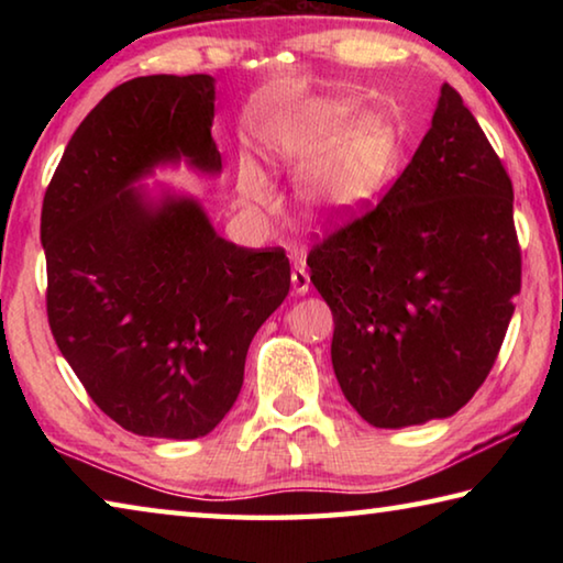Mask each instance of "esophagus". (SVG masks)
Segmentation results:
<instances>
[{
  "mask_svg": "<svg viewBox=\"0 0 563 563\" xmlns=\"http://www.w3.org/2000/svg\"><path fill=\"white\" fill-rule=\"evenodd\" d=\"M290 280H292V290L298 295H305L310 290V273L305 271V265H295L290 273Z\"/></svg>",
  "mask_w": 563,
  "mask_h": 563,
  "instance_id": "obj_1",
  "label": "esophagus"
}]
</instances>
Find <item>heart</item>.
I'll list each match as a JSON object with an SVG mask.
<instances>
[{
	"instance_id": "heart-1",
	"label": "heart",
	"mask_w": 563,
	"mask_h": 563,
	"mask_svg": "<svg viewBox=\"0 0 563 563\" xmlns=\"http://www.w3.org/2000/svg\"><path fill=\"white\" fill-rule=\"evenodd\" d=\"M347 99H312L268 129L271 156L290 174H308L305 196L316 206L352 208L383 180L393 139L375 119H355ZM238 190L247 203L271 206L273 186L255 158H238Z\"/></svg>"
}]
</instances>
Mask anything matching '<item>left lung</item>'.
<instances>
[{"instance_id":"left-lung-1","label":"left lung","mask_w":563,"mask_h":563,"mask_svg":"<svg viewBox=\"0 0 563 563\" xmlns=\"http://www.w3.org/2000/svg\"><path fill=\"white\" fill-rule=\"evenodd\" d=\"M335 318L332 367L373 427L454 415L497 362L521 288L514 188L460 93L383 201L308 253Z\"/></svg>"}]
</instances>
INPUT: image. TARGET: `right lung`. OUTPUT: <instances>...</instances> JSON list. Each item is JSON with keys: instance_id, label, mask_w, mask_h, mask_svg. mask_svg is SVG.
<instances>
[{"instance_id": "right-lung-1", "label": "right lung", "mask_w": 563, "mask_h": 563, "mask_svg": "<svg viewBox=\"0 0 563 563\" xmlns=\"http://www.w3.org/2000/svg\"><path fill=\"white\" fill-rule=\"evenodd\" d=\"M208 74L139 76L79 123L42 206L46 318L103 415L196 440L243 387L251 340L290 290L283 247H241L201 206H151L133 184L184 156L221 170Z\"/></svg>"}]
</instances>
